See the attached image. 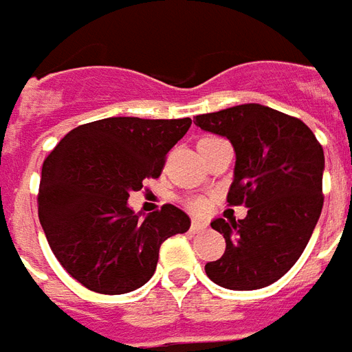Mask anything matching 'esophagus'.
<instances>
[{"label": "esophagus", "instance_id": "34e87169", "mask_svg": "<svg viewBox=\"0 0 352 352\" xmlns=\"http://www.w3.org/2000/svg\"><path fill=\"white\" fill-rule=\"evenodd\" d=\"M204 229H206V223H204V221L201 220L191 221V231H193V233H199V231H204Z\"/></svg>", "mask_w": 352, "mask_h": 352}]
</instances>
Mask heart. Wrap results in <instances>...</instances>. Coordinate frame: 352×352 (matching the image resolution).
Masks as SVG:
<instances>
[{
  "instance_id": "obj_1",
  "label": "heart",
  "mask_w": 352,
  "mask_h": 352,
  "mask_svg": "<svg viewBox=\"0 0 352 352\" xmlns=\"http://www.w3.org/2000/svg\"><path fill=\"white\" fill-rule=\"evenodd\" d=\"M188 208L189 210L197 212V214H201V212L206 210V201L201 199V197H195V199H189L188 201Z\"/></svg>"
}]
</instances>
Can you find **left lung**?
<instances>
[{"label": "left lung", "mask_w": 352, "mask_h": 352, "mask_svg": "<svg viewBox=\"0 0 352 352\" xmlns=\"http://www.w3.org/2000/svg\"><path fill=\"white\" fill-rule=\"evenodd\" d=\"M195 124L233 144L235 178L228 203L248 208L244 220L212 221L226 239V252L204 271L229 290L269 286L300 260L320 218L322 146L298 117L261 104L203 113Z\"/></svg>", "instance_id": "obj_1"}]
</instances>
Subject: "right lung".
I'll list each match as a JSON object with an SVG mask.
<instances>
[{
	"mask_svg": "<svg viewBox=\"0 0 352 352\" xmlns=\"http://www.w3.org/2000/svg\"><path fill=\"white\" fill-rule=\"evenodd\" d=\"M191 119L108 117L69 131L45 159L39 221L69 275L98 294H126L153 276L161 244L186 233L189 216L164 204L142 220L129 193L159 178Z\"/></svg>",
	"mask_w": 352,
	"mask_h": 352,
	"instance_id": "obj_1",
	"label": "right lung"
}]
</instances>
